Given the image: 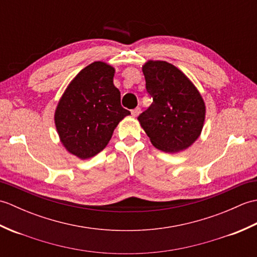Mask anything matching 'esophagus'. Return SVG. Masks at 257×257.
<instances>
[{"label":"esophagus","mask_w":257,"mask_h":257,"mask_svg":"<svg viewBox=\"0 0 257 257\" xmlns=\"http://www.w3.org/2000/svg\"><path fill=\"white\" fill-rule=\"evenodd\" d=\"M141 112V109L139 108V107H137V108H135V109H133L132 110V114L134 117H137V116H139V113Z\"/></svg>","instance_id":"1"}]
</instances>
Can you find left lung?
<instances>
[{
	"instance_id": "1",
	"label": "left lung",
	"mask_w": 257,
	"mask_h": 257,
	"mask_svg": "<svg viewBox=\"0 0 257 257\" xmlns=\"http://www.w3.org/2000/svg\"><path fill=\"white\" fill-rule=\"evenodd\" d=\"M152 103L138 120L152 145L165 152L187 149L199 138L205 117L200 92L181 70L162 61L143 67Z\"/></svg>"
}]
</instances>
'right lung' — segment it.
Wrapping results in <instances>:
<instances>
[{"label":"right lung","instance_id":"obj_1","mask_svg":"<svg viewBox=\"0 0 257 257\" xmlns=\"http://www.w3.org/2000/svg\"><path fill=\"white\" fill-rule=\"evenodd\" d=\"M114 69L102 62L85 67L73 79L55 111L56 129L65 148L80 159L100 152L114 128L130 111L120 105Z\"/></svg>","mask_w":257,"mask_h":257}]
</instances>
